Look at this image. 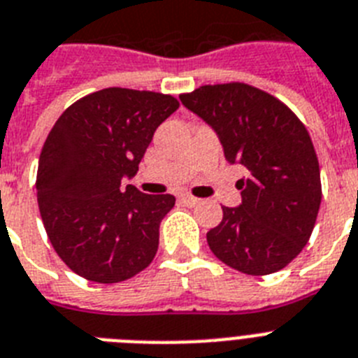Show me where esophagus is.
I'll return each instance as SVG.
<instances>
[{
	"instance_id": "34e87169",
	"label": "esophagus",
	"mask_w": 358,
	"mask_h": 358,
	"mask_svg": "<svg viewBox=\"0 0 358 358\" xmlns=\"http://www.w3.org/2000/svg\"><path fill=\"white\" fill-rule=\"evenodd\" d=\"M180 202H184L185 206H189V207H194L198 202H200V200L194 196H191V194H182V196H180Z\"/></svg>"
}]
</instances>
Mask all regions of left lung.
I'll list each match as a JSON object with an SVG mask.
<instances>
[{"mask_svg":"<svg viewBox=\"0 0 358 358\" xmlns=\"http://www.w3.org/2000/svg\"><path fill=\"white\" fill-rule=\"evenodd\" d=\"M215 129L225 160L244 165L238 207L207 233L218 260L245 275H271L308 244L322 200L320 167L304 123L275 96L248 83L203 85L180 96Z\"/></svg>","mask_w":358,"mask_h":358,"instance_id":"8db88e82","label":"left lung"}]
</instances>
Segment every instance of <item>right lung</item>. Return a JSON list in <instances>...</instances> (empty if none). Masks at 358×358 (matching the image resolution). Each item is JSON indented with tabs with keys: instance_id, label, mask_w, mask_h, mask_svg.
<instances>
[{
	"instance_id": "obj_1",
	"label": "right lung",
	"mask_w": 358,
	"mask_h": 358,
	"mask_svg": "<svg viewBox=\"0 0 358 358\" xmlns=\"http://www.w3.org/2000/svg\"><path fill=\"white\" fill-rule=\"evenodd\" d=\"M180 103L171 94L109 87L74 101L50 129L38 164V206L54 251L76 275L116 284L143 271L173 194L133 178L152 134Z\"/></svg>"
}]
</instances>
